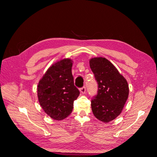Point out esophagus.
Wrapping results in <instances>:
<instances>
[{
	"instance_id": "obj_1",
	"label": "esophagus",
	"mask_w": 157,
	"mask_h": 157,
	"mask_svg": "<svg viewBox=\"0 0 157 157\" xmlns=\"http://www.w3.org/2000/svg\"><path fill=\"white\" fill-rule=\"evenodd\" d=\"M79 91H80L81 94H86V87H85V86L82 87V88L79 89Z\"/></svg>"
}]
</instances>
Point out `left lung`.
<instances>
[{
    "mask_svg": "<svg viewBox=\"0 0 157 157\" xmlns=\"http://www.w3.org/2000/svg\"><path fill=\"white\" fill-rule=\"evenodd\" d=\"M89 64L98 84V94L91 100L93 113L98 120L107 123L122 112L128 98L129 85L106 58H92Z\"/></svg>",
    "mask_w": 157,
    "mask_h": 157,
    "instance_id": "obj_1",
    "label": "left lung"
}]
</instances>
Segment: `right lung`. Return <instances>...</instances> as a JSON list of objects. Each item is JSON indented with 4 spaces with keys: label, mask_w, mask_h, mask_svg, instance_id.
Listing matches in <instances>:
<instances>
[{
    "label": "right lung",
    "mask_w": 157,
    "mask_h": 157,
    "mask_svg": "<svg viewBox=\"0 0 157 157\" xmlns=\"http://www.w3.org/2000/svg\"><path fill=\"white\" fill-rule=\"evenodd\" d=\"M73 61L63 59L52 64L39 82L37 96L41 108L50 118L61 121L70 115L79 95L71 72Z\"/></svg>",
    "instance_id": "1"
}]
</instances>
